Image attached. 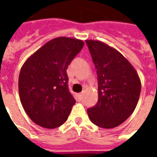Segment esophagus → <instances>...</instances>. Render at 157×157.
I'll return each instance as SVG.
<instances>
[{"label": "esophagus", "mask_w": 157, "mask_h": 157, "mask_svg": "<svg viewBox=\"0 0 157 157\" xmlns=\"http://www.w3.org/2000/svg\"><path fill=\"white\" fill-rule=\"evenodd\" d=\"M82 96H83V94H82V93H79V94H78V98H79V99H82Z\"/></svg>", "instance_id": "esophagus-1"}]
</instances>
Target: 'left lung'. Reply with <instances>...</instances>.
I'll use <instances>...</instances> for the list:
<instances>
[{"label":"left lung","mask_w":157,"mask_h":157,"mask_svg":"<svg viewBox=\"0 0 157 157\" xmlns=\"http://www.w3.org/2000/svg\"><path fill=\"white\" fill-rule=\"evenodd\" d=\"M95 64L98 101L87 109L90 120L103 128H115L137 106L141 83L137 71L117 49L98 40H86Z\"/></svg>","instance_id":"left-lung-1"}]
</instances>
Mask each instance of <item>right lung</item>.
<instances>
[{"label": "right lung", "instance_id": "right-lung-1", "mask_svg": "<svg viewBox=\"0 0 157 157\" xmlns=\"http://www.w3.org/2000/svg\"><path fill=\"white\" fill-rule=\"evenodd\" d=\"M83 45L81 39L58 37L22 65L18 78L20 101L36 124L55 128L67 120L75 100L69 92L66 70Z\"/></svg>", "mask_w": 157, "mask_h": 157}]
</instances>
